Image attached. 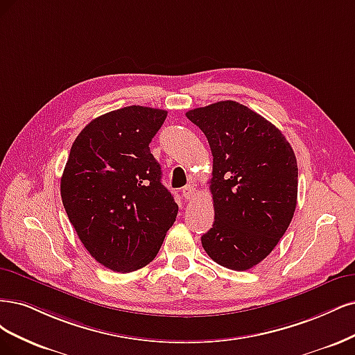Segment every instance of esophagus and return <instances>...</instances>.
Instances as JSON below:
<instances>
[{
	"label": "esophagus",
	"instance_id": "obj_1",
	"mask_svg": "<svg viewBox=\"0 0 355 355\" xmlns=\"http://www.w3.org/2000/svg\"><path fill=\"white\" fill-rule=\"evenodd\" d=\"M181 193H182V198H184L186 200H190L194 198V194H196V189H194V186L189 184L186 187H182Z\"/></svg>",
	"mask_w": 355,
	"mask_h": 355
}]
</instances>
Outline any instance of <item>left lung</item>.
Instances as JSON below:
<instances>
[{
	"mask_svg": "<svg viewBox=\"0 0 355 355\" xmlns=\"http://www.w3.org/2000/svg\"><path fill=\"white\" fill-rule=\"evenodd\" d=\"M186 116L207 135L214 157L215 220L202 246L225 268H252L270 255L293 218L295 153L279 128L240 103L218 101Z\"/></svg>",
	"mask_w": 355,
	"mask_h": 355,
	"instance_id": "8db88e82",
	"label": "left lung"
}]
</instances>
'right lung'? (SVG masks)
<instances>
[{"label":"right lung","mask_w":355,"mask_h":355,"mask_svg":"<svg viewBox=\"0 0 355 355\" xmlns=\"http://www.w3.org/2000/svg\"><path fill=\"white\" fill-rule=\"evenodd\" d=\"M165 118L166 110L144 106L105 113L79 132L66 162L64 211L89 255L113 271L152 262L177 218L148 147Z\"/></svg>","instance_id":"1"}]
</instances>
